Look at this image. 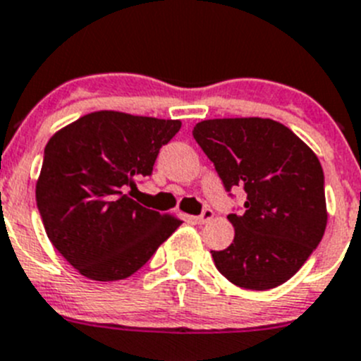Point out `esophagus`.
<instances>
[{
    "instance_id": "1",
    "label": "esophagus",
    "mask_w": 361,
    "mask_h": 361,
    "mask_svg": "<svg viewBox=\"0 0 361 361\" xmlns=\"http://www.w3.org/2000/svg\"><path fill=\"white\" fill-rule=\"evenodd\" d=\"M214 219V212L210 210V208H207V210H203V214L201 215H196V217H190V221H194L196 224H204V222L212 221Z\"/></svg>"
}]
</instances>
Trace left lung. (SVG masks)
Instances as JSON below:
<instances>
[{"mask_svg":"<svg viewBox=\"0 0 361 361\" xmlns=\"http://www.w3.org/2000/svg\"><path fill=\"white\" fill-rule=\"evenodd\" d=\"M192 135L226 190L244 187L230 247L212 251L228 281L269 290L288 281L317 247L328 224L324 173L317 154L285 124L264 117L207 119Z\"/></svg>","mask_w":361,"mask_h":361,"instance_id":"obj_1","label":"left lung"}]
</instances>
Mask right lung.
Returning <instances> with one entry per match:
<instances>
[{
	"mask_svg": "<svg viewBox=\"0 0 361 361\" xmlns=\"http://www.w3.org/2000/svg\"><path fill=\"white\" fill-rule=\"evenodd\" d=\"M181 121L114 110L87 114L53 135L35 185L56 251L85 278L117 281L139 271L181 221L131 200Z\"/></svg>",
	"mask_w": 361,
	"mask_h": 361,
	"instance_id": "1",
	"label": "right lung"
}]
</instances>
